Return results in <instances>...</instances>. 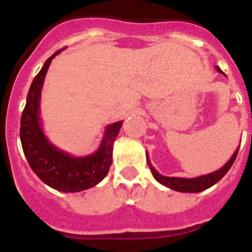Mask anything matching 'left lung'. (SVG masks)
<instances>
[{"instance_id":"obj_1","label":"left lung","mask_w":252,"mask_h":252,"mask_svg":"<svg viewBox=\"0 0 252 252\" xmlns=\"http://www.w3.org/2000/svg\"><path fill=\"white\" fill-rule=\"evenodd\" d=\"M216 69H218L219 73H223L219 66H216ZM238 151H239V148L234 152L232 158H231L220 169H218L215 172L203 175V176H197V178L193 179L169 178V176H163V175H160V173L154 168V165L151 164L150 159H148V155H147V163L150 165V169L151 172H152V175H154V178L156 179L160 184H163V186L171 188V189H175V191H179V192H200V191H204L207 188L212 187L214 184L218 183V182L224 176L225 173L228 172V169L231 168V165L235 161Z\"/></svg>"}]
</instances>
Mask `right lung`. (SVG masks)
I'll list each match as a JSON object with an SVG mask.
<instances>
[{"label":"right lung","mask_w":252,"mask_h":252,"mask_svg":"<svg viewBox=\"0 0 252 252\" xmlns=\"http://www.w3.org/2000/svg\"><path fill=\"white\" fill-rule=\"evenodd\" d=\"M61 50L46 60L32 83L21 116L20 139L28 163L44 183L61 192H80L96 186L107 176L112 164L113 143L123 121L108 126L98 150L83 158H73L48 140L40 121L41 89L52 60Z\"/></svg>","instance_id":"right-lung-1"}]
</instances>
